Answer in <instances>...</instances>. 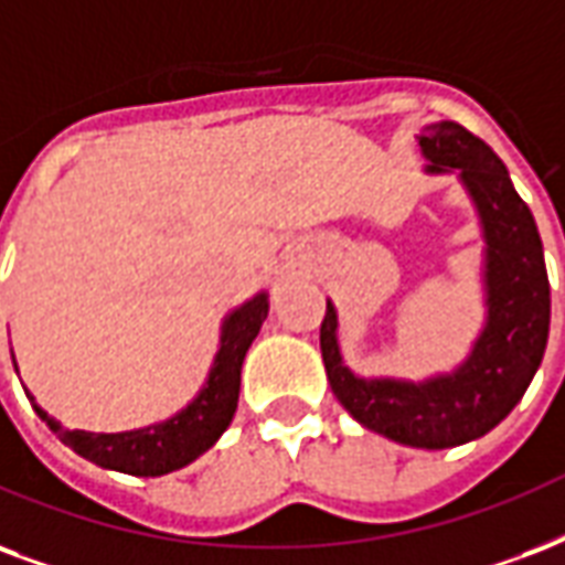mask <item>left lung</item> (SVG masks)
Wrapping results in <instances>:
<instances>
[{
	"mask_svg": "<svg viewBox=\"0 0 565 565\" xmlns=\"http://www.w3.org/2000/svg\"><path fill=\"white\" fill-rule=\"evenodd\" d=\"M429 174L459 171L483 227L486 326L454 373L424 382L355 376L338 343V311L326 305L320 350L340 406L379 436L445 450L486 436L524 397L540 370L551 322V290L531 206L483 139L441 120L417 136Z\"/></svg>",
	"mask_w": 565,
	"mask_h": 565,
	"instance_id": "8db88e82",
	"label": "left lung"
}]
</instances>
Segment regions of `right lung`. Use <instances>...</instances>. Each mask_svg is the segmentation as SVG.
Wrapping results in <instances>:
<instances>
[{
  "label": "right lung",
  "instance_id": "obj_1",
  "mask_svg": "<svg viewBox=\"0 0 565 565\" xmlns=\"http://www.w3.org/2000/svg\"><path fill=\"white\" fill-rule=\"evenodd\" d=\"M266 313H269L266 292H257L254 299L227 313L204 387L186 408H180L168 420L129 433H85V429H64L41 406H34V412L50 424L64 445L100 468L132 473V477H162L168 471H178L206 454L234 420L245 352L264 326ZM29 399H34L32 394Z\"/></svg>",
  "mask_w": 565,
  "mask_h": 565
}]
</instances>
